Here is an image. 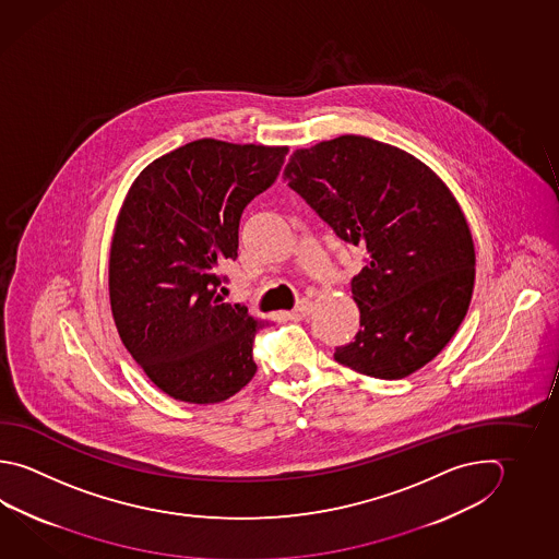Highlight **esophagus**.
Masks as SVG:
<instances>
[{"label": "esophagus", "instance_id": "obj_1", "mask_svg": "<svg viewBox=\"0 0 559 559\" xmlns=\"http://www.w3.org/2000/svg\"><path fill=\"white\" fill-rule=\"evenodd\" d=\"M310 314H312V300H308V298L298 300V305H296L295 317H310Z\"/></svg>", "mask_w": 559, "mask_h": 559}]
</instances>
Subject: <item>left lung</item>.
Masks as SVG:
<instances>
[{"instance_id":"obj_1","label":"left lung","mask_w":559,"mask_h":559,"mask_svg":"<svg viewBox=\"0 0 559 559\" xmlns=\"http://www.w3.org/2000/svg\"><path fill=\"white\" fill-rule=\"evenodd\" d=\"M283 176L342 241L369 253L352 278L358 334L336 348L337 364L378 380L429 364L473 296V235L451 190L412 154L354 134L296 150Z\"/></svg>"}]
</instances>
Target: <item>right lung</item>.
<instances>
[{"mask_svg": "<svg viewBox=\"0 0 559 559\" xmlns=\"http://www.w3.org/2000/svg\"><path fill=\"white\" fill-rule=\"evenodd\" d=\"M286 146L195 140L134 179L110 247L108 290L122 344L154 385L186 403L229 400L253 380L263 320L223 302L242 210L269 190Z\"/></svg>", "mask_w": 559, "mask_h": 559, "instance_id": "1", "label": "right lung"}]
</instances>
